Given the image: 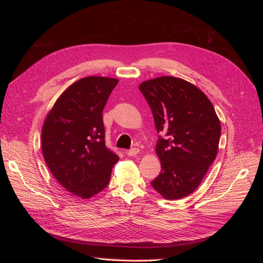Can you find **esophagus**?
<instances>
[{
  "label": "esophagus",
  "mask_w": 263,
  "mask_h": 263,
  "mask_svg": "<svg viewBox=\"0 0 263 263\" xmlns=\"http://www.w3.org/2000/svg\"><path fill=\"white\" fill-rule=\"evenodd\" d=\"M139 154V149L138 148H133V149H129L126 151V155L129 156V157H134Z\"/></svg>",
  "instance_id": "1"
}]
</instances>
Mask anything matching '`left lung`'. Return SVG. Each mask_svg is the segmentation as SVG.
<instances>
[{
	"label": "left lung",
	"instance_id": "left-lung-1",
	"mask_svg": "<svg viewBox=\"0 0 263 263\" xmlns=\"http://www.w3.org/2000/svg\"><path fill=\"white\" fill-rule=\"evenodd\" d=\"M140 92L154 115L156 153L161 172L151 185L165 200L197 189L218 151L220 122L208 97L190 82L160 77L142 82Z\"/></svg>",
	"mask_w": 263,
	"mask_h": 263
}]
</instances>
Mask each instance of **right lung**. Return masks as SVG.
<instances>
[{"mask_svg":"<svg viewBox=\"0 0 263 263\" xmlns=\"http://www.w3.org/2000/svg\"><path fill=\"white\" fill-rule=\"evenodd\" d=\"M117 79L86 77L55 101L42 130L43 155L54 179L87 200L104 190L118 156L105 145L103 109Z\"/></svg>","mask_w":263,"mask_h":263,"instance_id":"1","label":"right lung"}]
</instances>
